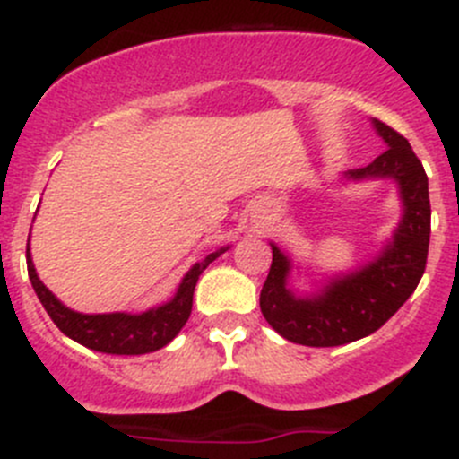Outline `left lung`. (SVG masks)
Segmentation results:
<instances>
[{
    "mask_svg": "<svg viewBox=\"0 0 459 459\" xmlns=\"http://www.w3.org/2000/svg\"><path fill=\"white\" fill-rule=\"evenodd\" d=\"M375 129L388 144L368 167L348 171L351 178H384L399 183L403 219L385 252L359 272L325 285L315 299H299L285 288L290 261L272 245V265L261 290V312L288 342L312 348L343 346L379 330L415 292L426 270L430 238L429 178L420 158L402 134L382 120Z\"/></svg>",
    "mask_w": 459,
    "mask_h": 459,
    "instance_id": "1",
    "label": "left lung"
}]
</instances>
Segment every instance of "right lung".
<instances>
[{
	"label": "right lung",
	"mask_w": 459,
	"mask_h": 459,
	"mask_svg": "<svg viewBox=\"0 0 459 459\" xmlns=\"http://www.w3.org/2000/svg\"><path fill=\"white\" fill-rule=\"evenodd\" d=\"M223 252L225 249L212 252L210 256L196 263L185 274L178 292L169 303L143 312V315H125V312H116V315H80V312L69 310L38 279V272H35L33 261H30L29 245H26V265H29L30 283H33V290L38 292L44 310L48 312L53 324L66 337L91 348V351L108 352V355H144V352H153L158 348L167 346L180 333V328L187 324L189 315H192L194 288H196L198 276Z\"/></svg>",
	"instance_id": "obj_1"
}]
</instances>
